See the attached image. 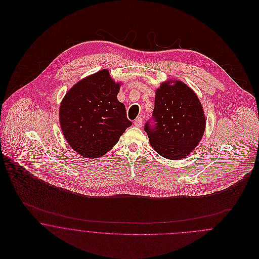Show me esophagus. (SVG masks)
<instances>
[{"instance_id": "obj_1", "label": "esophagus", "mask_w": 259, "mask_h": 259, "mask_svg": "<svg viewBox=\"0 0 259 259\" xmlns=\"http://www.w3.org/2000/svg\"><path fill=\"white\" fill-rule=\"evenodd\" d=\"M134 124H135V126H137V127H141V126L143 125V118H142L141 116L138 117V118L136 119Z\"/></svg>"}]
</instances>
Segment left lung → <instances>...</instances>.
<instances>
[{
    "instance_id": "left-lung-1",
    "label": "left lung",
    "mask_w": 259,
    "mask_h": 259,
    "mask_svg": "<svg viewBox=\"0 0 259 259\" xmlns=\"http://www.w3.org/2000/svg\"><path fill=\"white\" fill-rule=\"evenodd\" d=\"M166 81L156 90L154 110L145 124L150 146L161 156L178 160L187 156L204 135L206 118L194 91L185 83Z\"/></svg>"
}]
</instances>
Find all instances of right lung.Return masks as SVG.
<instances>
[{
    "label": "right lung",
    "instance_id": "right-lung-1",
    "mask_svg": "<svg viewBox=\"0 0 259 259\" xmlns=\"http://www.w3.org/2000/svg\"><path fill=\"white\" fill-rule=\"evenodd\" d=\"M120 84L108 70L81 79L62 100V132L74 151L83 157L104 155L132 125L125 106L117 100Z\"/></svg>",
    "mask_w": 259,
    "mask_h": 259
}]
</instances>
